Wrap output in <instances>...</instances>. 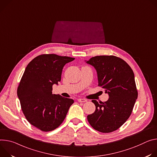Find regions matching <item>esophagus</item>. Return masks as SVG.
I'll list each match as a JSON object with an SVG mask.
<instances>
[{"instance_id": "1", "label": "esophagus", "mask_w": 157, "mask_h": 157, "mask_svg": "<svg viewBox=\"0 0 157 157\" xmlns=\"http://www.w3.org/2000/svg\"><path fill=\"white\" fill-rule=\"evenodd\" d=\"M78 101H79V102H86L87 101V100H86V99H85V98H78Z\"/></svg>"}]
</instances>
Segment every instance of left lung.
Instances as JSON below:
<instances>
[{
  "label": "left lung",
  "mask_w": 157,
  "mask_h": 157,
  "mask_svg": "<svg viewBox=\"0 0 157 157\" xmlns=\"http://www.w3.org/2000/svg\"><path fill=\"white\" fill-rule=\"evenodd\" d=\"M85 62L95 68L98 86L109 96L105 102L92 101L96 109L87 120L98 132H113L129 118L137 98L133 72L126 62L113 56H96Z\"/></svg>",
  "instance_id": "8db88e82"
}]
</instances>
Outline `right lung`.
Returning <instances> with one entry per match:
<instances>
[{
  "mask_svg": "<svg viewBox=\"0 0 157 157\" xmlns=\"http://www.w3.org/2000/svg\"><path fill=\"white\" fill-rule=\"evenodd\" d=\"M74 58L44 54L27 66L17 96L29 122L43 132L54 130L63 122L74 100L52 94V85L61 81L64 65Z\"/></svg>",
  "mask_w": 157,
  "mask_h": 157,
  "instance_id": "1",
  "label": "right lung"
}]
</instances>
